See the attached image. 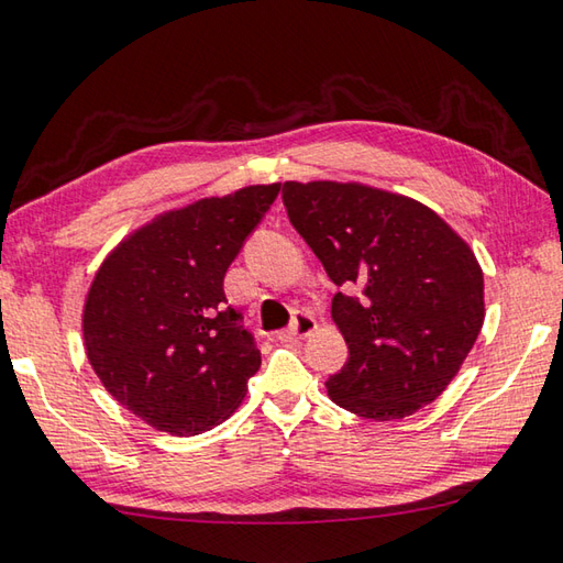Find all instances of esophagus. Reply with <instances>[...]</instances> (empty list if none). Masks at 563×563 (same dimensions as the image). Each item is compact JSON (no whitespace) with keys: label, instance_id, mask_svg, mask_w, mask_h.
<instances>
[{"label":"esophagus","instance_id":"esophagus-1","mask_svg":"<svg viewBox=\"0 0 563 563\" xmlns=\"http://www.w3.org/2000/svg\"><path fill=\"white\" fill-rule=\"evenodd\" d=\"M314 330H317V322L312 320V317L308 312H298L288 330H283L278 334V340L280 342H300V340H305V336H310Z\"/></svg>","mask_w":563,"mask_h":563}]
</instances>
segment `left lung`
I'll use <instances>...</instances> for the list:
<instances>
[{
  "mask_svg": "<svg viewBox=\"0 0 563 563\" xmlns=\"http://www.w3.org/2000/svg\"><path fill=\"white\" fill-rule=\"evenodd\" d=\"M283 203L344 290L332 320L350 360L324 384L332 401L372 421L435 401L485 322L475 253L426 203L360 181H285Z\"/></svg>",
  "mask_w": 563,
  "mask_h": 563,
  "instance_id": "obj_1",
  "label": "left lung"
}]
</instances>
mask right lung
Wrapping results in <instances>:
<instances>
[{"label":"right lung","instance_id":"obj_1","mask_svg":"<svg viewBox=\"0 0 563 563\" xmlns=\"http://www.w3.org/2000/svg\"><path fill=\"white\" fill-rule=\"evenodd\" d=\"M280 184H253L159 213L100 265L84 342L100 384L147 426L189 438L236 411L261 369L223 275Z\"/></svg>","mask_w":563,"mask_h":563}]
</instances>
